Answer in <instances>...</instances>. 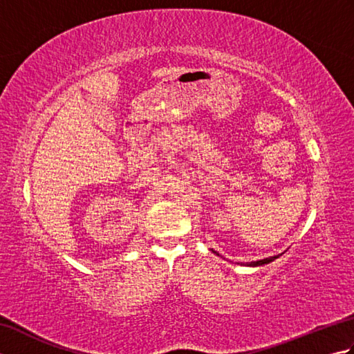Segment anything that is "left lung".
<instances>
[{
	"mask_svg": "<svg viewBox=\"0 0 354 354\" xmlns=\"http://www.w3.org/2000/svg\"><path fill=\"white\" fill-rule=\"evenodd\" d=\"M281 255V254H280ZM278 257V255H275V257H269V259H263V260H257V261H251V263H248V265L250 266H260V265H266V263H269V261H272V260H275Z\"/></svg>",
	"mask_w": 354,
	"mask_h": 354,
	"instance_id": "left-lung-1",
	"label": "left lung"
}]
</instances>
